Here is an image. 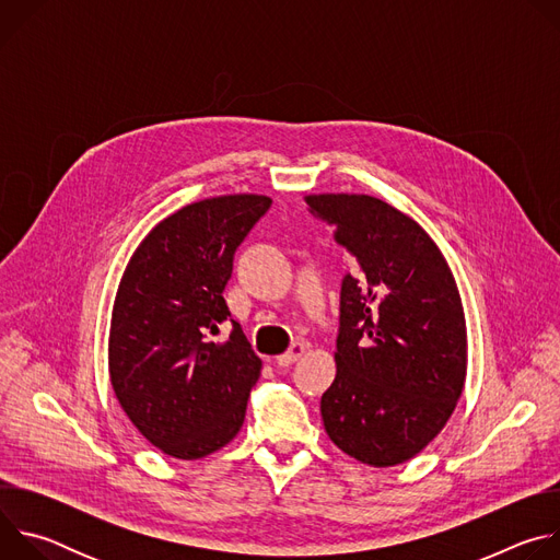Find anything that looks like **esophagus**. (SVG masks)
Masks as SVG:
<instances>
[{"label":"esophagus","instance_id":"34e87169","mask_svg":"<svg viewBox=\"0 0 560 560\" xmlns=\"http://www.w3.org/2000/svg\"><path fill=\"white\" fill-rule=\"evenodd\" d=\"M303 352H305V343H303V341H296V343L290 346L288 352H283V354L277 357V365L288 368V365H292L294 361H299V359L303 357Z\"/></svg>","mask_w":560,"mask_h":560}]
</instances>
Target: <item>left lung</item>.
<instances>
[{"label": "left lung", "mask_w": 560, "mask_h": 560, "mask_svg": "<svg viewBox=\"0 0 560 560\" xmlns=\"http://www.w3.org/2000/svg\"><path fill=\"white\" fill-rule=\"evenodd\" d=\"M357 261L341 285L337 376L322 396L332 443L392 467L447 423L467 374V328L454 275L432 236L370 195H307Z\"/></svg>", "instance_id": "1"}]
</instances>
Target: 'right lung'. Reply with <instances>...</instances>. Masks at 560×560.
I'll return each instance as SVG.
<instances>
[{
    "label": "right lung",
    "mask_w": 560,
    "mask_h": 560,
    "mask_svg": "<svg viewBox=\"0 0 560 560\" xmlns=\"http://www.w3.org/2000/svg\"><path fill=\"white\" fill-rule=\"evenodd\" d=\"M266 195H223L159 221L132 253L117 288L108 372L132 425L168 456L195 460L244 425L261 359L223 299L232 259L266 214Z\"/></svg>",
    "instance_id": "obj_1"
}]
</instances>
